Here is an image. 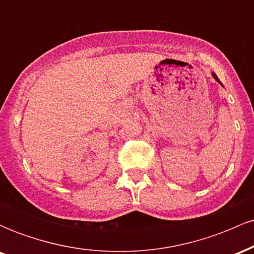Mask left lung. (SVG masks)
Returning a JSON list of instances; mask_svg holds the SVG:
<instances>
[{"label":"left lung","instance_id":"1","mask_svg":"<svg viewBox=\"0 0 254 254\" xmlns=\"http://www.w3.org/2000/svg\"><path fill=\"white\" fill-rule=\"evenodd\" d=\"M212 76H214V78H215V80H216V81H217V82H218V83H220V84H221V86H223V84H222V83H221V82H220V80H218V77H217V76H216V74H215V72H212Z\"/></svg>","mask_w":254,"mask_h":254}]
</instances>
